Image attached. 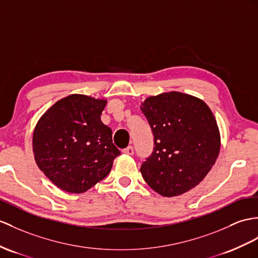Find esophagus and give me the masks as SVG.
Instances as JSON below:
<instances>
[{"instance_id": "obj_1", "label": "esophagus", "mask_w": 258, "mask_h": 258, "mask_svg": "<svg viewBox=\"0 0 258 258\" xmlns=\"http://www.w3.org/2000/svg\"><path fill=\"white\" fill-rule=\"evenodd\" d=\"M122 153L125 154V155H134L135 151H134V148L133 147H128L122 150Z\"/></svg>"}]
</instances>
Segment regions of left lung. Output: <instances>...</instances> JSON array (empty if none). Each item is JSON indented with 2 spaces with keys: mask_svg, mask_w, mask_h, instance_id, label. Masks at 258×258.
Segmentation results:
<instances>
[{
  "mask_svg": "<svg viewBox=\"0 0 258 258\" xmlns=\"http://www.w3.org/2000/svg\"><path fill=\"white\" fill-rule=\"evenodd\" d=\"M154 136V149L140 172L164 197L196 187L216 163L221 139L217 120L204 100L180 92L162 93L141 103Z\"/></svg>",
  "mask_w": 258,
  "mask_h": 258,
  "instance_id": "obj_1",
  "label": "left lung"
}]
</instances>
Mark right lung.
<instances>
[{"label":"right lung","mask_w":258,"mask_h":258,"mask_svg":"<svg viewBox=\"0 0 258 258\" xmlns=\"http://www.w3.org/2000/svg\"><path fill=\"white\" fill-rule=\"evenodd\" d=\"M106 99L71 94L37 122L33 151L40 171L60 189L82 194L109 174L120 154L111 129L100 120Z\"/></svg>","instance_id":"add662e5"}]
</instances>
